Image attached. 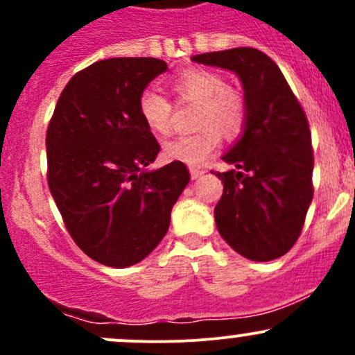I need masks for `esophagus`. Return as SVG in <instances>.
<instances>
[{
	"label": "esophagus",
	"instance_id": "obj_1",
	"mask_svg": "<svg viewBox=\"0 0 355 355\" xmlns=\"http://www.w3.org/2000/svg\"><path fill=\"white\" fill-rule=\"evenodd\" d=\"M202 175H204L202 168H191V177H192V180H198V178L202 177Z\"/></svg>",
	"mask_w": 355,
	"mask_h": 355
}]
</instances>
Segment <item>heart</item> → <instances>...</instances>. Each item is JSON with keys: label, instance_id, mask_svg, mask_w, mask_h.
<instances>
[{"label": "heart", "instance_id": "heart-1", "mask_svg": "<svg viewBox=\"0 0 355 355\" xmlns=\"http://www.w3.org/2000/svg\"><path fill=\"white\" fill-rule=\"evenodd\" d=\"M171 87L180 101L199 105L198 127L202 128L196 134L168 141L163 155L168 159L200 166L220 146V131L227 137L241 134L245 125V101L237 91L228 87L223 75L209 68H187L180 71L171 80ZM137 110L153 134H170L173 106L166 96L156 89H146L139 96Z\"/></svg>", "mask_w": 355, "mask_h": 355}]
</instances>
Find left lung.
Returning a JSON list of instances; mask_svg holds the SVG:
<instances>
[{
  "mask_svg": "<svg viewBox=\"0 0 355 355\" xmlns=\"http://www.w3.org/2000/svg\"><path fill=\"white\" fill-rule=\"evenodd\" d=\"M192 62L230 70L244 87L242 137L218 171L223 196L214 207L221 237L250 261L287 254L302 232L313 200V148L306 113L277 63L254 48L192 56Z\"/></svg>",
  "mask_w": 355,
  "mask_h": 355,
  "instance_id": "8db88e82",
  "label": "left lung"
}]
</instances>
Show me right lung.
Segmentation results:
<instances>
[{"label":"right lung","mask_w":355,"mask_h":355,"mask_svg":"<svg viewBox=\"0 0 355 355\" xmlns=\"http://www.w3.org/2000/svg\"><path fill=\"white\" fill-rule=\"evenodd\" d=\"M166 70L157 58L92 63L70 78L49 121V191L75 244L105 266L127 268L149 256L191 180L182 161L146 168L159 144L137 101Z\"/></svg>","instance_id":"right-lung-1"}]
</instances>
